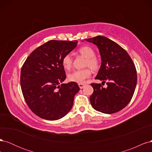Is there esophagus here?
I'll use <instances>...</instances> for the list:
<instances>
[{
	"label": "esophagus",
	"instance_id": "esophagus-1",
	"mask_svg": "<svg viewBox=\"0 0 152 152\" xmlns=\"http://www.w3.org/2000/svg\"><path fill=\"white\" fill-rule=\"evenodd\" d=\"M79 86L80 87V89H82V88H84V87L85 84H79Z\"/></svg>",
	"mask_w": 152,
	"mask_h": 152
}]
</instances>
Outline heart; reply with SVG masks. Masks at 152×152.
I'll return each instance as SVG.
<instances>
[{"instance_id": "heart-1", "label": "heart", "mask_w": 152, "mask_h": 152, "mask_svg": "<svg viewBox=\"0 0 152 152\" xmlns=\"http://www.w3.org/2000/svg\"><path fill=\"white\" fill-rule=\"evenodd\" d=\"M78 52L82 56L84 57L86 60L84 63V66L87 67L82 70H75L70 73L68 75V79L70 82H77L79 84H83L85 80L91 75V70L98 71L101 63L99 59L95 56L94 50L90 46L84 45L81 47ZM62 65L66 70H70L72 67L73 59L70 54H66L62 59Z\"/></svg>"}]
</instances>
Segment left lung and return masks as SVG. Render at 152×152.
<instances>
[{
	"mask_svg": "<svg viewBox=\"0 0 152 152\" xmlns=\"http://www.w3.org/2000/svg\"><path fill=\"white\" fill-rule=\"evenodd\" d=\"M86 40L97 45L102 58L96 79L107 84L104 88L101 84H91L94 89L89 98L92 107L103 113L119 112L131 102L134 93L137 83L134 63L125 49L105 37Z\"/></svg>",
	"mask_w": 152,
	"mask_h": 152,
	"instance_id": "1",
	"label": "left lung"
}]
</instances>
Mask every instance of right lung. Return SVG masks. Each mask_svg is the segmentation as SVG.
I'll return each instance as SVG.
<instances>
[{"label": "right lung", "mask_w": 152, "mask_h": 152, "mask_svg": "<svg viewBox=\"0 0 152 152\" xmlns=\"http://www.w3.org/2000/svg\"><path fill=\"white\" fill-rule=\"evenodd\" d=\"M77 42L49 40L35 49L23 65L22 93L29 108L38 117L56 121L72 109L79 87L74 82L59 84L66 79L62 59L76 47Z\"/></svg>", "instance_id": "obj_1"}]
</instances>
